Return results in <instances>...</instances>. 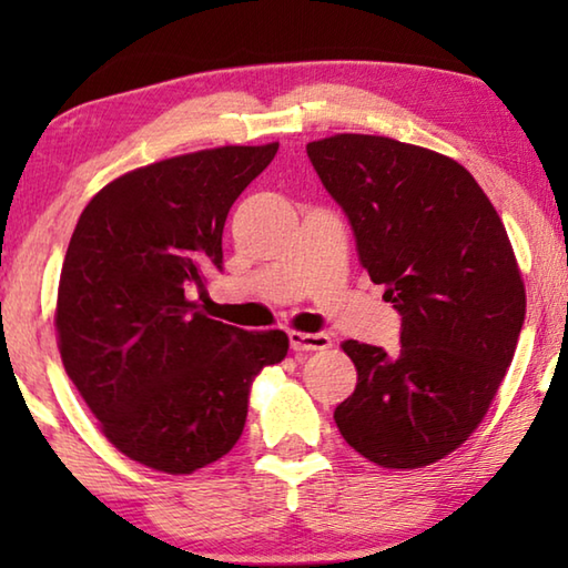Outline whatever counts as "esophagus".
<instances>
[{
	"label": "esophagus",
	"instance_id": "esophagus-1",
	"mask_svg": "<svg viewBox=\"0 0 568 568\" xmlns=\"http://www.w3.org/2000/svg\"><path fill=\"white\" fill-rule=\"evenodd\" d=\"M291 338V348L297 351H325L331 348V335L328 333H301V331H291L287 333Z\"/></svg>",
	"mask_w": 568,
	"mask_h": 568
}]
</instances>
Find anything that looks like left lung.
I'll return each mask as SVG.
<instances>
[{"instance_id":"left-lung-1","label":"left lung","mask_w":568,"mask_h":568,"mask_svg":"<svg viewBox=\"0 0 568 568\" xmlns=\"http://www.w3.org/2000/svg\"><path fill=\"white\" fill-rule=\"evenodd\" d=\"M371 281L400 315V351L345 341L358 371L333 418L383 468H420L474 434L511 365L526 291L501 217L456 160L376 134L307 142Z\"/></svg>"}]
</instances>
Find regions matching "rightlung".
Returning a JSON list of instances; mask_svg holds the SVG:
<instances>
[{
  "mask_svg": "<svg viewBox=\"0 0 568 568\" xmlns=\"http://www.w3.org/2000/svg\"><path fill=\"white\" fill-rule=\"evenodd\" d=\"M277 142L160 160L90 200L67 247L57 335L102 434L138 464L192 474L243 436L253 378L285 358L283 331L207 318L192 295L223 271L230 207Z\"/></svg>",
  "mask_w": 568,
  "mask_h": 568,
  "instance_id": "add662e5",
  "label": "right lung"
}]
</instances>
